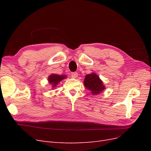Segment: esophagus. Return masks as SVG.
I'll return each mask as SVG.
<instances>
[{"label": "esophagus", "instance_id": "obj_1", "mask_svg": "<svg viewBox=\"0 0 151 151\" xmlns=\"http://www.w3.org/2000/svg\"><path fill=\"white\" fill-rule=\"evenodd\" d=\"M78 76V74H77V72H72L71 74V77L72 78H76V77Z\"/></svg>", "mask_w": 151, "mask_h": 151}]
</instances>
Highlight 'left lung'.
Here are the masks:
<instances>
[{
  "label": "left lung",
  "mask_w": 151,
  "mask_h": 151,
  "mask_svg": "<svg viewBox=\"0 0 151 151\" xmlns=\"http://www.w3.org/2000/svg\"><path fill=\"white\" fill-rule=\"evenodd\" d=\"M84 84L86 88L91 91V93L93 94H99L105 89L103 82L94 73L86 76Z\"/></svg>",
  "instance_id": "1"
}]
</instances>
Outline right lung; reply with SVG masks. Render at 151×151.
<instances>
[{
	"label": "right lung",
	"instance_id": "add662e5",
	"mask_svg": "<svg viewBox=\"0 0 151 151\" xmlns=\"http://www.w3.org/2000/svg\"><path fill=\"white\" fill-rule=\"evenodd\" d=\"M65 78H66L65 76H63V75L59 76V75H57V74H52L48 77V81H49V83L52 85L53 87H55L62 80H63Z\"/></svg>",
	"mask_w": 151,
	"mask_h": 151
}]
</instances>
